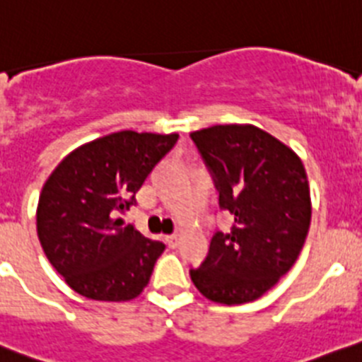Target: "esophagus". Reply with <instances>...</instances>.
<instances>
[{"label": "esophagus", "instance_id": "esophagus-1", "mask_svg": "<svg viewBox=\"0 0 362 362\" xmlns=\"http://www.w3.org/2000/svg\"><path fill=\"white\" fill-rule=\"evenodd\" d=\"M167 243L170 249H175V247H179V236L177 235H170L167 236Z\"/></svg>", "mask_w": 362, "mask_h": 362}]
</instances>
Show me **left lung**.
Instances as JSON below:
<instances>
[{
    "mask_svg": "<svg viewBox=\"0 0 362 362\" xmlns=\"http://www.w3.org/2000/svg\"><path fill=\"white\" fill-rule=\"evenodd\" d=\"M215 175L220 208L235 215L229 235L216 233L192 282L223 305L267 293L297 261L309 223L311 194L291 147L252 124H216L190 133Z\"/></svg>",
    "mask_w": 362,
    "mask_h": 362,
    "instance_id": "left-lung-1",
    "label": "left lung"
}]
</instances>
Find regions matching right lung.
Listing matches in <instances>:
<instances>
[{
	"instance_id": "obj_1",
	"label": "right lung",
	"mask_w": 362,
	"mask_h": 362,
	"mask_svg": "<svg viewBox=\"0 0 362 362\" xmlns=\"http://www.w3.org/2000/svg\"><path fill=\"white\" fill-rule=\"evenodd\" d=\"M177 133L132 129L76 147L44 183L37 204V235L54 270L76 293L92 300L126 302L149 284L165 245L117 213L132 208L135 194Z\"/></svg>"
}]
</instances>
